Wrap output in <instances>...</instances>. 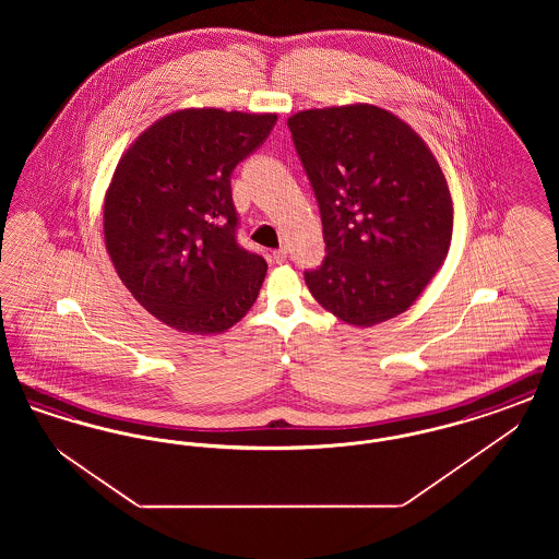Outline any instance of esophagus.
Returning <instances> with one entry per match:
<instances>
[{
  "mask_svg": "<svg viewBox=\"0 0 559 559\" xmlns=\"http://www.w3.org/2000/svg\"><path fill=\"white\" fill-rule=\"evenodd\" d=\"M272 258H274V262H276V264H283V262H287V258H289V249H287V247L276 249V251L272 253Z\"/></svg>",
  "mask_w": 559,
  "mask_h": 559,
  "instance_id": "esophagus-1",
  "label": "esophagus"
}]
</instances>
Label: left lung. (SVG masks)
Listing matches in <instances>:
<instances>
[{
  "instance_id": "left-lung-1",
  "label": "left lung",
  "mask_w": 559,
  "mask_h": 559,
  "mask_svg": "<svg viewBox=\"0 0 559 559\" xmlns=\"http://www.w3.org/2000/svg\"><path fill=\"white\" fill-rule=\"evenodd\" d=\"M319 203L324 260L304 278L337 319L402 314L444 262L452 201L426 142L371 105L301 110L287 121Z\"/></svg>"
}]
</instances>
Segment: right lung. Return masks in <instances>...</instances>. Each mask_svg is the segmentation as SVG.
<instances>
[{
  "label": "right lung",
  "instance_id": "right-lung-1",
  "mask_svg": "<svg viewBox=\"0 0 559 559\" xmlns=\"http://www.w3.org/2000/svg\"><path fill=\"white\" fill-rule=\"evenodd\" d=\"M276 115L187 108L151 126L121 157L105 199V242L135 301L160 322L210 335L260 295L266 260L237 239L230 176Z\"/></svg>",
  "mask_w": 559,
  "mask_h": 559
}]
</instances>
